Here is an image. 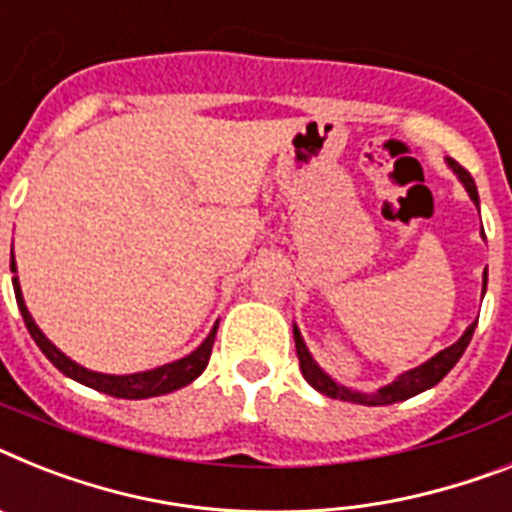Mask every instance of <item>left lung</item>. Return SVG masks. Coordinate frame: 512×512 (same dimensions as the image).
<instances>
[{
  "instance_id": "1",
  "label": "left lung",
  "mask_w": 512,
  "mask_h": 512,
  "mask_svg": "<svg viewBox=\"0 0 512 512\" xmlns=\"http://www.w3.org/2000/svg\"><path fill=\"white\" fill-rule=\"evenodd\" d=\"M450 169L458 174V179L463 182V187H466L468 197L474 200L476 205H479V192H476V184L474 179H471V174H468L466 169H463L461 163L453 161V158H448ZM484 231V229H482ZM484 286H487V270H484ZM474 328L476 322H471L468 325V330L461 336V341H455L453 346H448L445 351H440L437 356H432L427 364H422V367L411 369V372H406V375H401L398 380L393 382V385H388V388L377 390L375 395H364V393H356V390H349L343 388V385H338L336 380H330L325 372H322L320 367L315 364V359L309 356L307 346H304L302 336H299V330L294 328V341H296V356H299V367H302V375L304 380L312 385L315 390H320L322 395H328V398H341V401H351V403H362V406H388V403H398V401H406V398H411V395L422 393V390L432 388V385H437V382L442 380V377L448 375L450 369L455 367V362L461 359L463 351H466L468 341H471V336H474Z\"/></svg>"
}]
</instances>
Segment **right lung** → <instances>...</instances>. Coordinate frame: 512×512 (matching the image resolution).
Wrapping results in <instances>:
<instances>
[{
    "instance_id": "1",
    "label": "right lung",
    "mask_w": 512,
    "mask_h": 512,
    "mask_svg": "<svg viewBox=\"0 0 512 512\" xmlns=\"http://www.w3.org/2000/svg\"><path fill=\"white\" fill-rule=\"evenodd\" d=\"M10 268L15 270V255L10 257ZM12 286H15V299L17 307H20V315H23L25 320V328H28V333L33 336V341L38 343V349L44 351L46 359H49L62 375L83 382L88 388L101 390V393L114 395V398H130V401H137V398H153V395H166L171 393V390L184 388V385H190L195 377L203 375V369L208 367L218 325L210 330V336L205 338L200 349L192 351V354L184 356V359H179V362L166 364V367L150 369V372H137V375H101V372H90V369L80 367V364H75L72 359H67V356H64L62 351L38 330V325L33 322V317H30L28 307H25L17 278H12Z\"/></svg>"
}]
</instances>
